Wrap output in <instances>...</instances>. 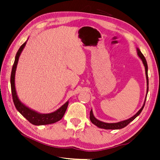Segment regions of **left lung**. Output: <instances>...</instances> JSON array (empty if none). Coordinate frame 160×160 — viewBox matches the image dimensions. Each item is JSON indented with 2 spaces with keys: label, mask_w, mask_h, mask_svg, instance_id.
I'll use <instances>...</instances> for the list:
<instances>
[{
  "label": "left lung",
  "mask_w": 160,
  "mask_h": 160,
  "mask_svg": "<svg viewBox=\"0 0 160 160\" xmlns=\"http://www.w3.org/2000/svg\"><path fill=\"white\" fill-rule=\"evenodd\" d=\"M137 51H138V54L139 57H140L141 60H142V62H143V64H144V65L145 67L146 76H147V93H148V78L147 62V60H146L145 57L144 56L143 54H142V52H140V50L138 48ZM146 99H147V98H146ZM145 102H146V100L144 101V103L143 104V106H142V107L140 108V111H139L138 113L135 114V115H133V116H132V118L128 119V120H124V121H122V122H117V123H106V122H101L100 120H97V119L94 117V115L93 114L92 109H91V111H90V120L93 124H95L96 126H97L98 127L101 128H104V129H120V128H124L125 127H127V126L129 123H130L131 122H132L135 118H136V117H138V115L140 114L142 111L143 110V108H144V105H145Z\"/></svg>",
  "instance_id": "8db88e82"
}]
</instances>
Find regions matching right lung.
<instances>
[{"label":"right lung","instance_id":"1","mask_svg":"<svg viewBox=\"0 0 160 160\" xmlns=\"http://www.w3.org/2000/svg\"><path fill=\"white\" fill-rule=\"evenodd\" d=\"M26 42L23 43L22 45L20 46L18 52H17L16 57H15V61L14 63L13 64L12 73H11V78H10V82H11V89H12V95L13 98V102L14 104L16 109L19 111V113L21 114L23 117H25L27 120H28L30 123L34 125H45V124H53L55 122L60 120L64 116V113L67 108L68 104H69V102L63 104L62 107L58 108L55 112H53L52 113L48 114H41L38 113L36 112L35 111H33L30 109L29 108L25 106L18 99V96H17L16 91L15 89V73L16 69L17 67V64L18 62L19 56L21 53L24 47H25Z\"/></svg>","mask_w":160,"mask_h":160}]
</instances>
